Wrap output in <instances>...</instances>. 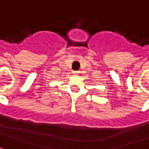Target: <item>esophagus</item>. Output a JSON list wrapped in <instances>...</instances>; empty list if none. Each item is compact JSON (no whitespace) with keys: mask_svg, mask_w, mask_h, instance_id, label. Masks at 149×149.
<instances>
[{"mask_svg":"<svg viewBox=\"0 0 149 149\" xmlns=\"http://www.w3.org/2000/svg\"><path fill=\"white\" fill-rule=\"evenodd\" d=\"M72 73H73V74H75V75H77V74H78V73H79V72H78V71H73V72H72Z\"/></svg>","mask_w":149,"mask_h":149,"instance_id":"1","label":"esophagus"}]
</instances>
